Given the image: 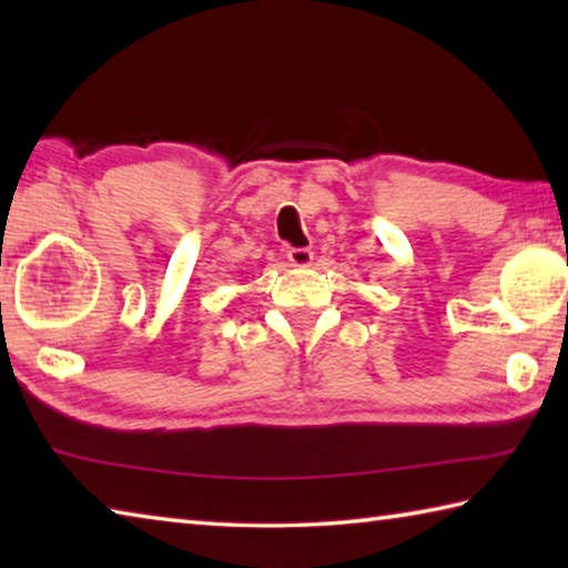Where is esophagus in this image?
I'll list each match as a JSON object with an SVG mask.
<instances>
[{
    "label": "esophagus",
    "instance_id": "1",
    "mask_svg": "<svg viewBox=\"0 0 568 568\" xmlns=\"http://www.w3.org/2000/svg\"><path fill=\"white\" fill-rule=\"evenodd\" d=\"M287 261L293 267H311L313 250L311 247H291L287 250Z\"/></svg>",
    "mask_w": 568,
    "mask_h": 568
}]
</instances>
